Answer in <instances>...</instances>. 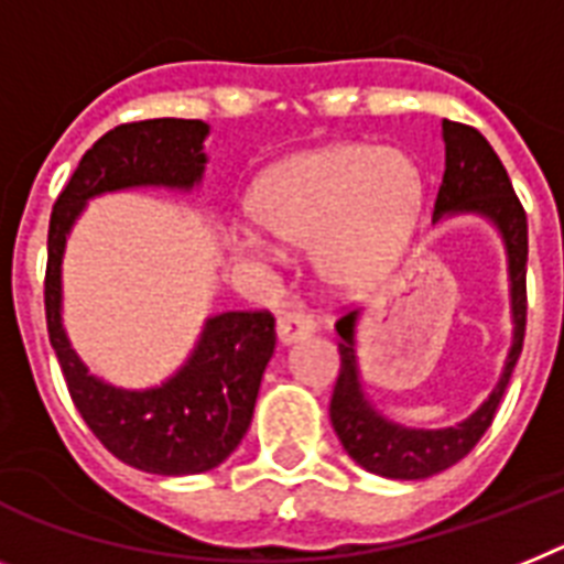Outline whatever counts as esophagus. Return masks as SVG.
Here are the masks:
<instances>
[{
    "mask_svg": "<svg viewBox=\"0 0 564 564\" xmlns=\"http://www.w3.org/2000/svg\"><path fill=\"white\" fill-rule=\"evenodd\" d=\"M316 328L314 316L305 314V311H296V308H288L276 316V334H279V343H296V339L308 337L311 332Z\"/></svg>",
    "mask_w": 564,
    "mask_h": 564,
    "instance_id": "34e87169",
    "label": "esophagus"
}]
</instances>
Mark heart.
Segmentation results:
<instances>
[{
  "label": "heart",
  "instance_id": "heart-1",
  "mask_svg": "<svg viewBox=\"0 0 564 564\" xmlns=\"http://www.w3.org/2000/svg\"><path fill=\"white\" fill-rule=\"evenodd\" d=\"M421 202V172L403 152L339 143L273 166L256 184L250 213L282 245H316V271L328 285L366 291L403 259ZM245 248L268 253L256 236Z\"/></svg>",
  "mask_w": 564,
  "mask_h": 564
}]
</instances>
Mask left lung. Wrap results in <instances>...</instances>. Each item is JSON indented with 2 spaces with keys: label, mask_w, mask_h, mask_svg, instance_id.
Returning a JSON list of instances; mask_svg holds the SVG:
<instances>
[{
  "label": "left lung",
  "mask_w": 564,
  "mask_h": 564,
  "mask_svg": "<svg viewBox=\"0 0 564 564\" xmlns=\"http://www.w3.org/2000/svg\"><path fill=\"white\" fill-rule=\"evenodd\" d=\"M446 166L435 198V221L449 213H481L499 227L510 259V300H513V348L507 355L499 386L481 403L476 415L449 430H406L386 421L362 398L360 375L355 357L357 311L337 319L339 334V377L332 394V423L346 453L375 476L415 481L435 476L441 469L458 464L481 435L490 430L516 360L522 355L524 325H528V216L513 193L501 158L487 143L476 126L444 120Z\"/></svg>",
  "instance_id": "1"
}]
</instances>
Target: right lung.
<instances>
[{"label": "right lung", "mask_w": 564, "mask_h": 564, "mask_svg": "<svg viewBox=\"0 0 564 564\" xmlns=\"http://www.w3.org/2000/svg\"><path fill=\"white\" fill-rule=\"evenodd\" d=\"M204 120L155 118L120 123L80 158L57 195L48 225L45 323L74 406L115 458L155 476H195L241 444L264 366L276 348L271 311L209 316L187 366L164 386L123 392L88 375L59 323V262L83 204L126 187H184L202 181Z\"/></svg>", "instance_id": "add662e5"}]
</instances>
